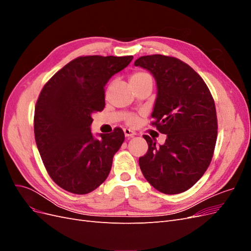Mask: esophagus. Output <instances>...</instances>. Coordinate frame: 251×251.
I'll list each match as a JSON object with an SVG mask.
<instances>
[{
    "label": "esophagus",
    "instance_id": "esophagus-1",
    "mask_svg": "<svg viewBox=\"0 0 251 251\" xmlns=\"http://www.w3.org/2000/svg\"><path fill=\"white\" fill-rule=\"evenodd\" d=\"M124 133L126 135V137H133L134 135H136V133L133 130H131V128H125Z\"/></svg>",
    "mask_w": 251,
    "mask_h": 251
}]
</instances>
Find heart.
Here are the masks:
<instances>
[{
	"label": "heart",
	"instance_id": "heart-1",
	"mask_svg": "<svg viewBox=\"0 0 251 251\" xmlns=\"http://www.w3.org/2000/svg\"><path fill=\"white\" fill-rule=\"evenodd\" d=\"M143 79H151L150 74H148L147 72H135L132 76H131V81H139V80H143ZM136 121H137V118L135 116H130L127 118V123L130 125H134Z\"/></svg>",
	"mask_w": 251,
	"mask_h": 251
}]
</instances>
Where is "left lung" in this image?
Segmentation results:
<instances>
[{"label":"left lung","mask_w":251,"mask_h":251,"mask_svg":"<svg viewBox=\"0 0 251 251\" xmlns=\"http://www.w3.org/2000/svg\"><path fill=\"white\" fill-rule=\"evenodd\" d=\"M153 75L157 97L151 117L164 144L144 135L148 153L139 158L144 178L157 191L168 195L191 188L207 170L217 141L215 101L206 83L182 60L161 54L135 60Z\"/></svg>","instance_id":"1"}]
</instances>
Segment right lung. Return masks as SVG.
Masks as SVG:
<instances>
[{
	"label": "right lung",
	"mask_w": 251,
	"mask_h": 251,
	"mask_svg": "<svg viewBox=\"0 0 251 251\" xmlns=\"http://www.w3.org/2000/svg\"><path fill=\"white\" fill-rule=\"evenodd\" d=\"M133 56H79L44 86L34 111V136L49 176L72 194L94 191L107 179L125 140L116 127L95 138L92 114L104 108V87Z\"/></svg>",
	"instance_id": "1"
}]
</instances>
